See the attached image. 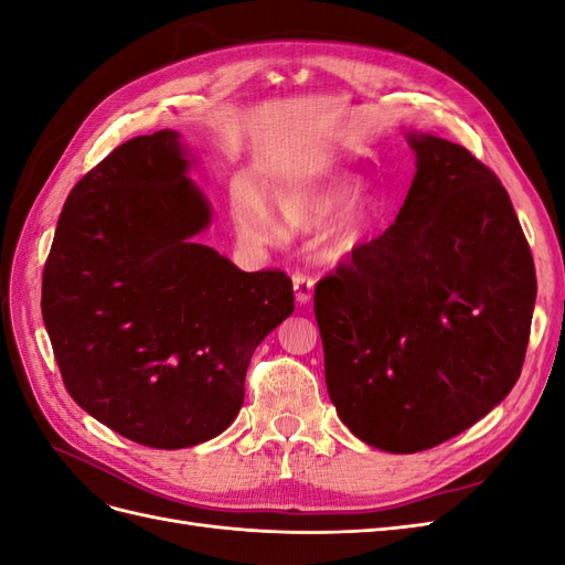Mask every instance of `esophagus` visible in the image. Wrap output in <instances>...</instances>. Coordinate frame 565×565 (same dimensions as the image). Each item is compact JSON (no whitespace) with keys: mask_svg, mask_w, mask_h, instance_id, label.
<instances>
[{"mask_svg":"<svg viewBox=\"0 0 565 565\" xmlns=\"http://www.w3.org/2000/svg\"><path fill=\"white\" fill-rule=\"evenodd\" d=\"M295 282V297L299 303H309L313 297V278L306 276V273H295L292 276Z\"/></svg>","mask_w":565,"mask_h":565,"instance_id":"obj_1","label":"esophagus"}]
</instances>
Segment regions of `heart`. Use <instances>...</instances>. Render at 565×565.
Returning <instances> with one entry per match:
<instances>
[{
    "label": "heart",
    "mask_w": 565,
    "mask_h": 565,
    "mask_svg": "<svg viewBox=\"0 0 565 565\" xmlns=\"http://www.w3.org/2000/svg\"><path fill=\"white\" fill-rule=\"evenodd\" d=\"M351 193V185L337 181L320 188L316 193H285L273 200V207L278 212L280 226L287 231H309L322 224L337 207L344 204ZM233 218L235 226L252 243H273L280 228L273 216L264 210V204L249 193L235 195L233 200ZM370 228V202L365 198L351 200L339 216L332 221L322 235V254L330 262L347 259L358 247L363 245Z\"/></svg>",
    "instance_id": "b5f03b06"
}]
</instances>
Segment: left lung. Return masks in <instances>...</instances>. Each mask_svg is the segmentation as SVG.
Instances as JSON below:
<instances>
[{
    "label": "left lung",
    "instance_id": "1",
    "mask_svg": "<svg viewBox=\"0 0 565 565\" xmlns=\"http://www.w3.org/2000/svg\"><path fill=\"white\" fill-rule=\"evenodd\" d=\"M417 172L403 207L316 285L324 382L372 448L440 446L514 388L537 280L514 204L467 148L407 134Z\"/></svg>",
    "mask_w": 565,
    "mask_h": 565
}]
</instances>
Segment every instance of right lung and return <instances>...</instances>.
<instances>
[{
  "label": "right lung",
  "instance_id": "right-lung-1",
  "mask_svg": "<svg viewBox=\"0 0 565 565\" xmlns=\"http://www.w3.org/2000/svg\"><path fill=\"white\" fill-rule=\"evenodd\" d=\"M191 164L172 129L117 146L67 195L42 278L67 393L160 450L228 429L254 349L295 311L282 270L245 273L193 241L212 207Z\"/></svg>",
  "mask_w": 565,
  "mask_h": 565
}]
</instances>
